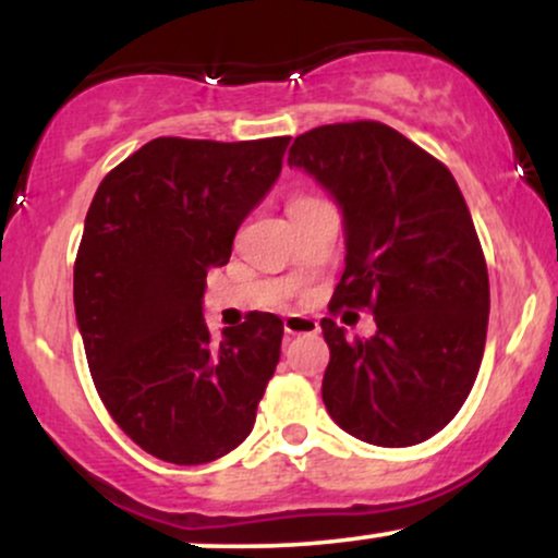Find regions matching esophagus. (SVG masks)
Instances as JSON below:
<instances>
[{"mask_svg":"<svg viewBox=\"0 0 558 558\" xmlns=\"http://www.w3.org/2000/svg\"><path fill=\"white\" fill-rule=\"evenodd\" d=\"M283 330H286V336H306V332H317L319 323L317 319L304 317V315H288L283 319Z\"/></svg>","mask_w":558,"mask_h":558,"instance_id":"esophagus-1","label":"esophagus"}]
</instances>
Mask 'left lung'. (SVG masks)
I'll return each instance as SVG.
<instances>
[{"label": "left lung", "instance_id": "8db88e82", "mask_svg": "<svg viewBox=\"0 0 558 558\" xmlns=\"http://www.w3.org/2000/svg\"><path fill=\"white\" fill-rule=\"evenodd\" d=\"M288 165L343 213L345 270L330 312L369 310L377 325L362 341L319 323L325 409L373 446L422 444L462 409L488 332V267L462 191L440 159L377 120L312 128Z\"/></svg>", "mask_w": 558, "mask_h": 558}]
</instances>
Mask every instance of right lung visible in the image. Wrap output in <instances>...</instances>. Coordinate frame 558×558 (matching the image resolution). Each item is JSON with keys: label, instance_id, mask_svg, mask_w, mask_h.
<instances>
[{"label": "right lung", "instance_id": "1", "mask_svg": "<svg viewBox=\"0 0 558 558\" xmlns=\"http://www.w3.org/2000/svg\"><path fill=\"white\" fill-rule=\"evenodd\" d=\"M288 141L155 138L107 172L88 207L73 270L88 369L120 430L162 462H215L257 420L283 319L248 312L215 341L202 296L278 181Z\"/></svg>", "mask_w": 558, "mask_h": 558}]
</instances>
